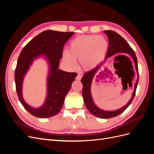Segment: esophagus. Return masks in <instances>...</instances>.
<instances>
[{"instance_id": "34e87169", "label": "esophagus", "mask_w": 154, "mask_h": 154, "mask_svg": "<svg viewBox=\"0 0 154 154\" xmlns=\"http://www.w3.org/2000/svg\"><path fill=\"white\" fill-rule=\"evenodd\" d=\"M82 76H83L82 74H78V75H77L76 79V80H80L81 79H82Z\"/></svg>"}]
</instances>
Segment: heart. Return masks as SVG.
<instances>
[{
	"mask_svg": "<svg viewBox=\"0 0 154 154\" xmlns=\"http://www.w3.org/2000/svg\"><path fill=\"white\" fill-rule=\"evenodd\" d=\"M108 46V42L103 36H79L70 43L68 54H64L63 59L65 62L71 66L75 65L74 60H80L83 67L91 69L96 66L104 58Z\"/></svg>",
	"mask_w": 154,
	"mask_h": 154,
	"instance_id": "b5f03b06",
	"label": "heart"
}]
</instances>
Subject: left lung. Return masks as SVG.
<instances>
[{
  "label": "left lung",
  "mask_w": 154,
  "mask_h": 154,
  "mask_svg": "<svg viewBox=\"0 0 154 154\" xmlns=\"http://www.w3.org/2000/svg\"><path fill=\"white\" fill-rule=\"evenodd\" d=\"M104 32L107 35V36H108L109 41V48L106 53V59L109 58L110 57H111V56L117 53H121L129 54L130 57L132 58L134 60L135 67H136V69L137 72V76H139L137 57L136 56V54L134 53V50L127 43V42L126 41L122 36H120L118 33H117V32L115 31L106 30V31H104ZM122 56H125V57H126V56L124 54L120 55V57H122ZM101 64H100V66L96 67L94 69H92L91 71L84 74V76H83L81 80V82L83 84L82 96L83 97V100H84L85 104L87 106V109L89 110V112L92 114L100 118H103V119L111 118L116 117V116L122 114L123 112H124L125 109L130 105V103H132V101L135 96V94H136V91L137 86L138 84L139 78H137V80L136 83V84H135L134 91L133 92L132 98L130 99V100L127 105L124 106L123 107H122V109L115 110V111H105V110H101L96 105H95L94 102L92 101L91 94V82H92L93 77L94 76L95 74L100 68Z\"/></svg>",
  "instance_id": "obj_1"
}]
</instances>
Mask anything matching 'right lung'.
<instances>
[{
  "mask_svg": "<svg viewBox=\"0 0 154 154\" xmlns=\"http://www.w3.org/2000/svg\"><path fill=\"white\" fill-rule=\"evenodd\" d=\"M74 33L52 30L42 32L24 46L18 57L15 71L16 91L23 106L35 117L47 118L58 114L74 78L77 76L76 72H68L58 69L60 59L62 58L64 44ZM42 54L46 56L50 63L48 96L42 106L34 109L26 104L22 98V82L34 58Z\"/></svg>",
  "mask_w": 154,
  "mask_h": 154,
  "instance_id": "1",
  "label": "right lung"
}]
</instances>
